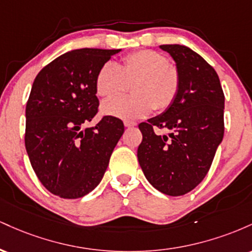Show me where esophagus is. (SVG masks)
I'll return each instance as SVG.
<instances>
[{"label":"esophagus","mask_w":252,"mask_h":252,"mask_svg":"<svg viewBox=\"0 0 252 252\" xmlns=\"http://www.w3.org/2000/svg\"><path fill=\"white\" fill-rule=\"evenodd\" d=\"M137 126V123L132 122V121H124V126L126 128H132V126Z\"/></svg>","instance_id":"obj_1"}]
</instances>
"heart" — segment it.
I'll return each mask as SVG.
<instances>
[{"instance_id": "b5f03b06", "label": "heart", "mask_w": 252, "mask_h": 252, "mask_svg": "<svg viewBox=\"0 0 252 252\" xmlns=\"http://www.w3.org/2000/svg\"><path fill=\"white\" fill-rule=\"evenodd\" d=\"M131 85L134 94L110 98L100 110L105 116L135 120L152 114L155 108L164 110L173 104L180 90V74L158 52L143 50L129 54L122 65L106 63L96 77V91L100 97L124 94Z\"/></svg>"}]
</instances>
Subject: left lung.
<instances>
[{"label":"left lung","instance_id":"8db88e82","mask_svg":"<svg viewBox=\"0 0 252 252\" xmlns=\"http://www.w3.org/2000/svg\"><path fill=\"white\" fill-rule=\"evenodd\" d=\"M180 74L175 100L161 115L138 126L137 158L147 180L163 194L179 196L195 189L209 172L224 136V92L204 58L182 45H161ZM170 130L168 136L154 131Z\"/></svg>","mask_w":252,"mask_h":252}]
</instances>
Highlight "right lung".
<instances>
[{
  "label": "right lung",
  "instance_id": "obj_1",
  "mask_svg": "<svg viewBox=\"0 0 252 252\" xmlns=\"http://www.w3.org/2000/svg\"><path fill=\"white\" fill-rule=\"evenodd\" d=\"M122 50L80 48L58 57L39 72L26 105L25 144L43 186L60 198H82L102 181L124 132L116 117L96 116V77Z\"/></svg>",
  "mask_w": 252,
  "mask_h": 252
}]
</instances>
